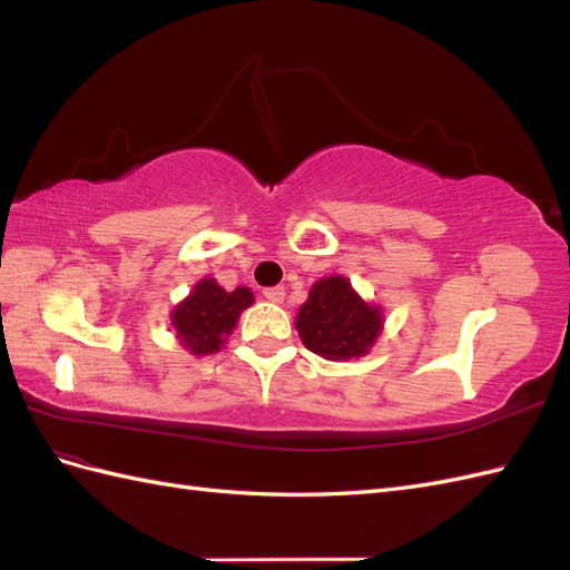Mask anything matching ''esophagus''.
<instances>
[{"mask_svg":"<svg viewBox=\"0 0 570 570\" xmlns=\"http://www.w3.org/2000/svg\"><path fill=\"white\" fill-rule=\"evenodd\" d=\"M264 297L273 304H281L285 299V289L283 287H266L264 289Z\"/></svg>","mask_w":570,"mask_h":570,"instance_id":"1","label":"esophagus"}]
</instances>
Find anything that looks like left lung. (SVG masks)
I'll return each mask as SVG.
<instances>
[{"label": "left lung", "mask_w": 570, "mask_h": 570, "mask_svg": "<svg viewBox=\"0 0 570 570\" xmlns=\"http://www.w3.org/2000/svg\"><path fill=\"white\" fill-rule=\"evenodd\" d=\"M297 331L308 352L327 361L364 356L381 335V308L361 302L347 278H323L299 308Z\"/></svg>", "instance_id": "1"}]
</instances>
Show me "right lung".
<instances>
[{
  "label": "right lung",
  "instance_id": "obj_1",
  "mask_svg": "<svg viewBox=\"0 0 570 570\" xmlns=\"http://www.w3.org/2000/svg\"><path fill=\"white\" fill-rule=\"evenodd\" d=\"M252 302L254 297L247 287L226 292L214 278H204L189 292V297L176 306L170 323L178 331L185 350L193 354H212L223 347L243 308Z\"/></svg>",
  "mask_w": 570,
  "mask_h": 570
}]
</instances>
